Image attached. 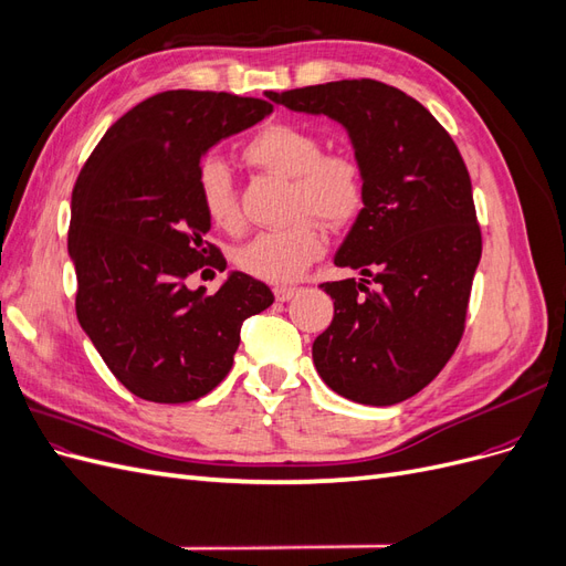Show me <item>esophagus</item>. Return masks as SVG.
Here are the masks:
<instances>
[{"mask_svg":"<svg viewBox=\"0 0 566 566\" xmlns=\"http://www.w3.org/2000/svg\"><path fill=\"white\" fill-rule=\"evenodd\" d=\"M297 293H300V287H293V285H276V287H273V295H276L279 302L293 300Z\"/></svg>","mask_w":566,"mask_h":566,"instance_id":"34e87169","label":"esophagus"}]
</instances>
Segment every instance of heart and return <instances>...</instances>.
<instances>
[{"label":"heart","instance_id":"heart-1","mask_svg":"<svg viewBox=\"0 0 566 566\" xmlns=\"http://www.w3.org/2000/svg\"><path fill=\"white\" fill-rule=\"evenodd\" d=\"M248 163L273 175L293 179L290 214L297 221L279 231H262L235 250V264L254 279L269 283L295 281L325 252L328 227H342L361 210L366 184L364 169L347 153H323L321 136L312 129L273 123L256 132L245 146ZM200 208L221 231H238L241 208L229 165L208 158L198 169Z\"/></svg>","mask_w":566,"mask_h":566}]
</instances>
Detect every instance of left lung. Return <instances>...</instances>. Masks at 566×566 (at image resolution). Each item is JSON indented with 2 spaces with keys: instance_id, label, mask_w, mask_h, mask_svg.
Instances as JSON below:
<instances>
[{
  "instance_id": "left-lung-1",
  "label": "left lung",
  "mask_w": 566,
  "mask_h": 566,
  "mask_svg": "<svg viewBox=\"0 0 566 566\" xmlns=\"http://www.w3.org/2000/svg\"><path fill=\"white\" fill-rule=\"evenodd\" d=\"M266 98L335 119L364 169V208L335 252V266L364 279L321 285L335 316L314 339V366L349 401H406L437 378L465 331L482 256L468 167L430 111L378 80Z\"/></svg>"
}]
</instances>
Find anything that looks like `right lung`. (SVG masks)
Here are the masks:
<instances>
[{"instance_id": "obj_1", "label": "right lung", "mask_w": 566, "mask_h": 566, "mask_svg": "<svg viewBox=\"0 0 566 566\" xmlns=\"http://www.w3.org/2000/svg\"><path fill=\"white\" fill-rule=\"evenodd\" d=\"M271 111L227 92H163L119 117L82 167L67 233L77 321L139 399L205 397L229 375L243 321L273 304L243 271H229L214 295L184 283L202 266L227 269L205 243L212 221L198 198L202 156Z\"/></svg>"}]
</instances>
